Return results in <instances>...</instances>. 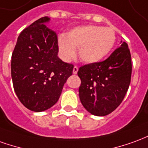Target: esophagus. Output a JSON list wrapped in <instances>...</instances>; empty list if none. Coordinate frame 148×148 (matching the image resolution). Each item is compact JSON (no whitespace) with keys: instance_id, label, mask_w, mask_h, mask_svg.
Wrapping results in <instances>:
<instances>
[{"instance_id":"34e87169","label":"esophagus","mask_w":148,"mask_h":148,"mask_svg":"<svg viewBox=\"0 0 148 148\" xmlns=\"http://www.w3.org/2000/svg\"><path fill=\"white\" fill-rule=\"evenodd\" d=\"M77 71H78V67H77V66H74V69H73V73H74V74H76L77 73Z\"/></svg>"}]
</instances>
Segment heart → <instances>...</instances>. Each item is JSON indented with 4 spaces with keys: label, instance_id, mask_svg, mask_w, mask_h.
<instances>
[{
    "label": "heart",
    "instance_id": "obj_1",
    "mask_svg": "<svg viewBox=\"0 0 148 148\" xmlns=\"http://www.w3.org/2000/svg\"><path fill=\"white\" fill-rule=\"evenodd\" d=\"M116 35L113 29L98 25H86L70 31L58 38L60 55L66 61L75 56L78 48L79 58L86 63H95L106 58L113 49Z\"/></svg>",
    "mask_w": 148,
    "mask_h": 148
}]
</instances>
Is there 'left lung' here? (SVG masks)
Returning a JSON list of instances; mask_svg holds the SVG:
<instances>
[{
	"label": "left lung",
	"instance_id": "1",
	"mask_svg": "<svg viewBox=\"0 0 148 148\" xmlns=\"http://www.w3.org/2000/svg\"><path fill=\"white\" fill-rule=\"evenodd\" d=\"M132 70V57L126 42L103 62L80 67L78 92L85 109L97 116H105L115 110L129 88Z\"/></svg>",
	"mask_w": 148,
	"mask_h": 148
}]
</instances>
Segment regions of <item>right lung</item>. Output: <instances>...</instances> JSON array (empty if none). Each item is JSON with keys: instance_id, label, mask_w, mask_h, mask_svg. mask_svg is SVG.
<instances>
[{"instance_id": "add662e5", "label": "right lung", "mask_w": 148, "mask_h": 148, "mask_svg": "<svg viewBox=\"0 0 148 148\" xmlns=\"http://www.w3.org/2000/svg\"><path fill=\"white\" fill-rule=\"evenodd\" d=\"M44 16L21 33L12 54L11 76L15 93L29 110L41 112L58 102L74 65L58 57L55 31Z\"/></svg>"}]
</instances>
